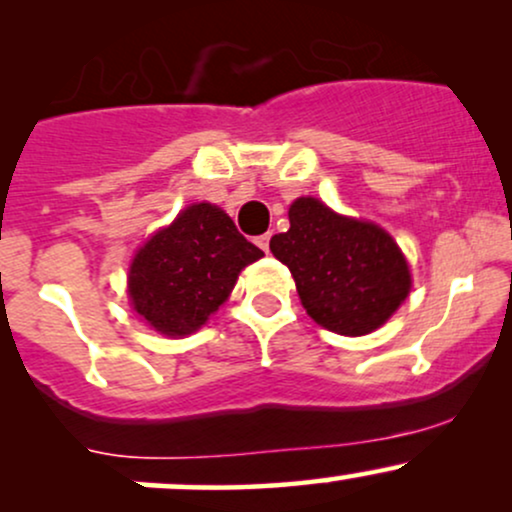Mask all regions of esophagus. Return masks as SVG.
<instances>
[{"label":"esophagus","instance_id":"esophagus-1","mask_svg":"<svg viewBox=\"0 0 512 512\" xmlns=\"http://www.w3.org/2000/svg\"><path fill=\"white\" fill-rule=\"evenodd\" d=\"M269 240H272V233H264V236L257 238V245H260L264 252H269Z\"/></svg>","mask_w":512,"mask_h":512}]
</instances>
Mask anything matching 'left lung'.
Segmentation results:
<instances>
[{
    "mask_svg": "<svg viewBox=\"0 0 512 512\" xmlns=\"http://www.w3.org/2000/svg\"><path fill=\"white\" fill-rule=\"evenodd\" d=\"M289 221V231L269 240V250L291 269L317 325L358 337L378 330L407 298V260L383 228L334 214L313 197L296 199Z\"/></svg>",
    "mask_w": 512,
    "mask_h": 512,
    "instance_id": "obj_1",
    "label": "left lung"
}]
</instances>
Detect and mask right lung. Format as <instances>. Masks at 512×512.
I'll return each mask as SVG.
<instances>
[{"label":"right lung","mask_w":512,"mask_h":512,"mask_svg":"<svg viewBox=\"0 0 512 512\" xmlns=\"http://www.w3.org/2000/svg\"><path fill=\"white\" fill-rule=\"evenodd\" d=\"M262 255L219 207L192 204L137 252L129 298L151 327L182 337L219 310L240 269Z\"/></svg>","instance_id":"add662e5"}]
</instances>
